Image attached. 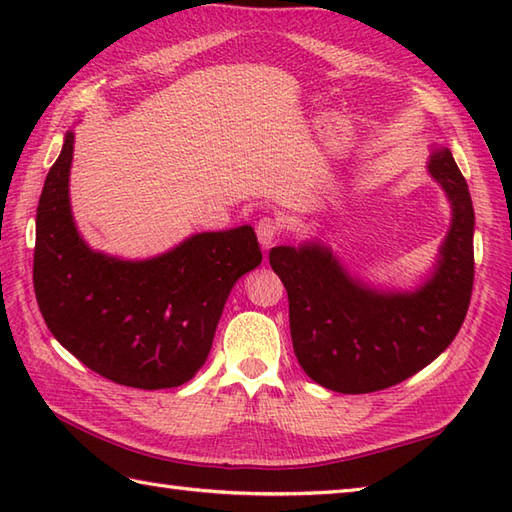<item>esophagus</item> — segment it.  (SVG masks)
Here are the masks:
<instances>
[{"label": "esophagus", "mask_w": 512, "mask_h": 512, "mask_svg": "<svg viewBox=\"0 0 512 512\" xmlns=\"http://www.w3.org/2000/svg\"><path fill=\"white\" fill-rule=\"evenodd\" d=\"M279 233H281V226L277 220H273V217H264V220L257 222V239L264 248L273 246L277 242Z\"/></svg>", "instance_id": "obj_1"}]
</instances>
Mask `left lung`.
I'll use <instances>...</instances> for the list:
<instances>
[{
	"label": "left lung",
	"mask_w": 512,
	"mask_h": 512,
	"mask_svg": "<svg viewBox=\"0 0 512 512\" xmlns=\"http://www.w3.org/2000/svg\"><path fill=\"white\" fill-rule=\"evenodd\" d=\"M429 176L451 202V226L433 273L416 290L367 286L319 239L270 250L288 292L295 356L321 387L369 394L398 385L436 361L460 332L475 275L473 202L447 147L431 151Z\"/></svg>",
	"instance_id": "obj_1"
}]
</instances>
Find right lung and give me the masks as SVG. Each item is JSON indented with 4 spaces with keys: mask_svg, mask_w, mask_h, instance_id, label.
Masks as SVG:
<instances>
[{
    "mask_svg": "<svg viewBox=\"0 0 512 512\" xmlns=\"http://www.w3.org/2000/svg\"><path fill=\"white\" fill-rule=\"evenodd\" d=\"M63 138L37 206L35 295L48 330L92 372L118 385L187 383L211 352L235 281L262 264L253 226L198 233L151 259L92 250L74 224Z\"/></svg>",
    "mask_w": 512,
    "mask_h": 512,
    "instance_id": "obj_1",
    "label": "right lung"
}]
</instances>
